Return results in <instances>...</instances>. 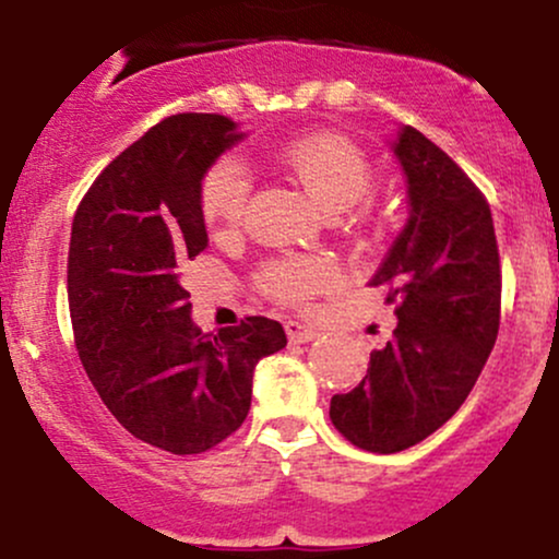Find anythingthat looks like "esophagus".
I'll use <instances>...</instances> for the list:
<instances>
[{"label": "esophagus", "mask_w": 559, "mask_h": 559, "mask_svg": "<svg viewBox=\"0 0 559 559\" xmlns=\"http://www.w3.org/2000/svg\"><path fill=\"white\" fill-rule=\"evenodd\" d=\"M285 332L290 343H309L313 337H319V330L304 322H285Z\"/></svg>", "instance_id": "esophagus-1"}]
</instances>
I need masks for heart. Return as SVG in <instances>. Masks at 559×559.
<instances>
[{"instance_id":"heart-1","label":"heart","mask_w":559,"mask_h":559,"mask_svg":"<svg viewBox=\"0 0 559 559\" xmlns=\"http://www.w3.org/2000/svg\"><path fill=\"white\" fill-rule=\"evenodd\" d=\"M282 166L300 190L328 213L354 209L372 190V163L356 142L343 134H309L282 150ZM250 198V177L237 158L213 163L200 187L205 224L229 235L242 224ZM263 293L282 304L306 300L337 287L341 272L324 255H287L259 274Z\"/></svg>"}]
</instances>
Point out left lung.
Masks as SVG:
<instances>
[{
    "mask_svg": "<svg viewBox=\"0 0 559 559\" xmlns=\"http://www.w3.org/2000/svg\"><path fill=\"white\" fill-rule=\"evenodd\" d=\"M406 177L409 218L369 280L399 324L369 354L330 419L354 447L396 454L425 441L465 404L499 332L501 269L486 198L438 144L404 127L391 144Z\"/></svg>",
    "mask_w": 559,
    "mask_h": 559,
    "instance_id": "1",
    "label": "left lung"
}]
</instances>
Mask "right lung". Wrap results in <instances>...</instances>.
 <instances>
[{
    "mask_svg": "<svg viewBox=\"0 0 559 559\" xmlns=\"http://www.w3.org/2000/svg\"><path fill=\"white\" fill-rule=\"evenodd\" d=\"M246 131L179 112L140 136L81 200L68 250L76 348L112 417L140 441L200 454L246 423L253 369L287 346L266 317L203 332L181 266L209 246L200 187Z\"/></svg>",
    "mask_w": 559,
    "mask_h": 559,
    "instance_id": "add662e5",
    "label": "right lung"
}]
</instances>
